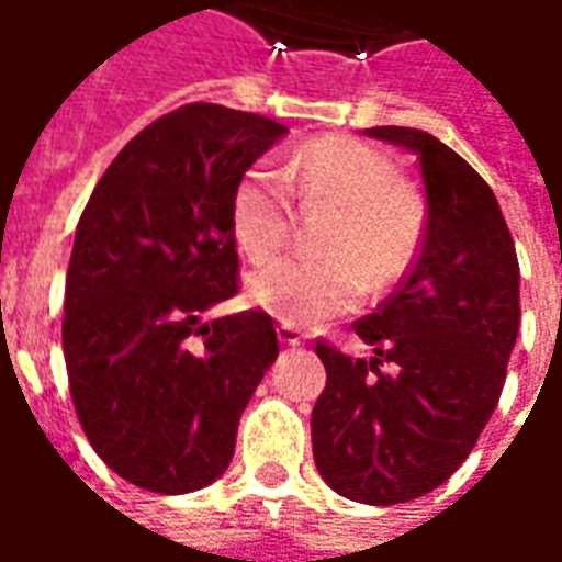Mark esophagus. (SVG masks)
<instances>
[{"label": "esophagus", "mask_w": 562, "mask_h": 562, "mask_svg": "<svg viewBox=\"0 0 562 562\" xmlns=\"http://www.w3.org/2000/svg\"><path fill=\"white\" fill-rule=\"evenodd\" d=\"M278 339L284 342V346H303V330L300 327H293V324H278Z\"/></svg>", "instance_id": "esophagus-1"}]
</instances>
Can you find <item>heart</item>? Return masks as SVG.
I'll use <instances>...</instances> for the list:
<instances>
[{"label":"heart","instance_id":"obj_1","mask_svg":"<svg viewBox=\"0 0 562 562\" xmlns=\"http://www.w3.org/2000/svg\"><path fill=\"white\" fill-rule=\"evenodd\" d=\"M293 199L303 211L333 207L318 244L330 257L274 262L250 278V303L284 324L312 327L346 315L367 288L397 284L416 262L422 211L389 158L358 137H315L288 173L250 168L232 189L229 226L250 262H269L290 244Z\"/></svg>","mask_w":562,"mask_h":562}]
</instances>
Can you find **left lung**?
I'll return each mask as SVG.
<instances>
[{"instance_id":"obj_1","label":"left lung","mask_w":562,"mask_h":562,"mask_svg":"<svg viewBox=\"0 0 562 562\" xmlns=\"http://www.w3.org/2000/svg\"><path fill=\"white\" fill-rule=\"evenodd\" d=\"M416 153L428 223L413 269L351 327L376 358L318 339L327 385L312 409L321 477L363 505L431 493L493 416L520 327V266L493 189L416 127H367Z\"/></svg>"}]
</instances>
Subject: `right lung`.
<instances>
[{"label": "right lung", "mask_w": 562, "mask_h": 562, "mask_svg": "<svg viewBox=\"0 0 562 562\" xmlns=\"http://www.w3.org/2000/svg\"><path fill=\"white\" fill-rule=\"evenodd\" d=\"M288 127L186 103L112 158L76 229L64 296L72 406L127 483L180 495L214 483L278 358L266 312L201 321L238 293L232 189Z\"/></svg>", "instance_id": "add662e5"}]
</instances>
